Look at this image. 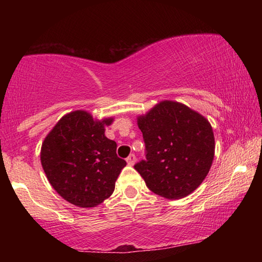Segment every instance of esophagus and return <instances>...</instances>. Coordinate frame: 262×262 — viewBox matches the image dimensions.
I'll list each match as a JSON object with an SVG mask.
<instances>
[{
    "mask_svg": "<svg viewBox=\"0 0 262 262\" xmlns=\"http://www.w3.org/2000/svg\"><path fill=\"white\" fill-rule=\"evenodd\" d=\"M126 161H127V164H128V165H134L135 162H136V157H135V155H134V154H130L129 156L127 157Z\"/></svg>",
    "mask_w": 262,
    "mask_h": 262,
    "instance_id": "1",
    "label": "esophagus"
}]
</instances>
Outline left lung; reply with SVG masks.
Returning a JSON list of instances; mask_svg holds the SVG:
<instances>
[{
    "label": "left lung",
    "mask_w": 262,
    "mask_h": 262,
    "mask_svg": "<svg viewBox=\"0 0 262 262\" xmlns=\"http://www.w3.org/2000/svg\"><path fill=\"white\" fill-rule=\"evenodd\" d=\"M145 159L134 167L155 194L176 200L196 189L210 170L215 137L209 121L187 106L164 100L137 118Z\"/></svg>",
    "instance_id": "1"
}]
</instances>
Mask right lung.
<instances>
[{"instance_id":"obj_1","label":"right lung","mask_w":262,"mask_h":262,"mask_svg":"<svg viewBox=\"0 0 262 262\" xmlns=\"http://www.w3.org/2000/svg\"><path fill=\"white\" fill-rule=\"evenodd\" d=\"M113 118L95 120L85 111L62 117L41 145L40 159L52 187L81 208L100 205L112 195L126 161L105 136Z\"/></svg>"}]
</instances>
